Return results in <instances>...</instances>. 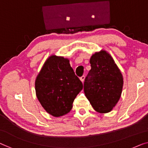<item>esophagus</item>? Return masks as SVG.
Instances as JSON below:
<instances>
[{"label":"esophagus","instance_id":"esophagus-1","mask_svg":"<svg viewBox=\"0 0 148 148\" xmlns=\"http://www.w3.org/2000/svg\"><path fill=\"white\" fill-rule=\"evenodd\" d=\"M80 80H81L82 82H84V79H85V76H81L80 78Z\"/></svg>","mask_w":148,"mask_h":148}]
</instances>
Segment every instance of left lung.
Wrapping results in <instances>:
<instances>
[{"label": "left lung", "mask_w": 148, "mask_h": 148, "mask_svg": "<svg viewBox=\"0 0 148 148\" xmlns=\"http://www.w3.org/2000/svg\"><path fill=\"white\" fill-rule=\"evenodd\" d=\"M90 63L91 70L84 84L85 95L96 112L108 113L120 100L123 76L113 58L106 50L92 54Z\"/></svg>", "instance_id": "left-lung-1"}]
</instances>
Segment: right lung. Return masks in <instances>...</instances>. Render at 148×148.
I'll use <instances>...</instances> for the list:
<instances>
[{"label":"right lung","mask_w":148,"mask_h":148,"mask_svg":"<svg viewBox=\"0 0 148 148\" xmlns=\"http://www.w3.org/2000/svg\"><path fill=\"white\" fill-rule=\"evenodd\" d=\"M83 88L70 66L69 59L52 54L44 64L35 80L37 98L46 112L54 117L68 114Z\"/></svg>","instance_id":"right-lung-1"}]
</instances>
